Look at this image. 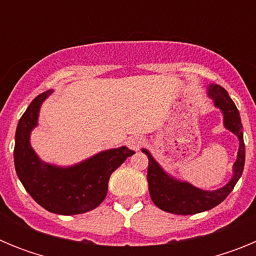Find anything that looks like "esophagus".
Segmentation results:
<instances>
[{
  "label": "esophagus",
  "instance_id": "34e87169",
  "mask_svg": "<svg viewBox=\"0 0 256 256\" xmlns=\"http://www.w3.org/2000/svg\"><path fill=\"white\" fill-rule=\"evenodd\" d=\"M144 138H141V137H137V136H133V137H130V138H128V148H130V150H134V151H138L140 148H142V144H144Z\"/></svg>",
  "mask_w": 256,
  "mask_h": 256
}]
</instances>
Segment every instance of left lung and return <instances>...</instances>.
<instances>
[{
  "label": "left lung",
  "instance_id": "8db88e82",
  "mask_svg": "<svg viewBox=\"0 0 256 256\" xmlns=\"http://www.w3.org/2000/svg\"><path fill=\"white\" fill-rule=\"evenodd\" d=\"M208 94L214 101V106L223 114V124L230 132L237 136L240 141L237 160L234 164V176L230 182L222 188L214 191H205L192 186L191 183L176 180L160 166L148 150L142 148V152L148 158V182L151 200L158 208L164 212L180 216H190L216 208L224 200L236 186L237 180L242 176L245 165V144H244L242 123L236 105L230 100V94L219 84H209Z\"/></svg>",
  "mask_w": 256,
  "mask_h": 256
}]
</instances>
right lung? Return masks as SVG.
I'll return each mask as SVG.
<instances>
[{"mask_svg":"<svg viewBox=\"0 0 256 256\" xmlns=\"http://www.w3.org/2000/svg\"><path fill=\"white\" fill-rule=\"evenodd\" d=\"M52 91L38 94L20 118L15 133L14 162L20 182L37 204L61 216L82 214L105 200L108 178L134 154L126 146L105 150L72 166H58L40 159L30 144L40 108Z\"/></svg>","mask_w":256,"mask_h":256,"instance_id":"1","label":"right lung"}]
</instances>
